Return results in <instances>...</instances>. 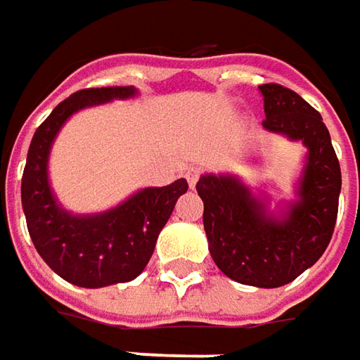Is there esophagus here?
Masks as SVG:
<instances>
[{"instance_id":"1","label":"esophagus","mask_w":360,"mask_h":360,"mask_svg":"<svg viewBox=\"0 0 360 360\" xmlns=\"http://www.w3.org/2000/svg\"><path fill=\"white\" fill-rule=\"evenodd\" d=\"M199 177H200L199 167H191V169L187 171V181H189V187H195V185H197V181H199Z\"/></svg>"}]
</instances>
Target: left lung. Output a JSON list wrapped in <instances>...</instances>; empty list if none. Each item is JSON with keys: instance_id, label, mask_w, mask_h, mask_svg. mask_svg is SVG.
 Wrapping results in <instances>:
<instances>
[{"instance_id": "left-lung-1", "label": "left lung", "mask_w": 360, "mask_h": 360, "mask_svg": "<svg viewBox=\"0 0 360 360\" xmlns=\"http://www.w3.org/2000/svg\"><path fill=\"white\" fill-rule=\"evenodd\" d=\"M264 128L302 139L309 149L300 185V200L283 221L264 211L262 202L234 177L202 175V224L214 264L234 282L280 288L314 266L329 246L339 211L341 167L321 114L297 92L268 82Z\"/></svg>"}]
</instances>
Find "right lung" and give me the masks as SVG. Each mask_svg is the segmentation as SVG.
Segmentation results:
<instances>
[{
    "instance_id": "obj_1",
    "label": "right lung",
    "mask_w": 360,
    "mask_h": 360,
    "mask_svg": "<svg viewBox=\"0 0 360 360\" xmlns=\"http://www.w3.org/2000/svg\"><path fill=\"white\" fill-rule=\"evenodd\" d=\"M134 86L84 88L63 100L37 128L21 179L27 229L41 258L63 280L80 288L129 282L148 266L161 229L189 183L143 189L120 207L94 217H72L57 205L46 181V158L65 120L77 110L129 98Z\"/></svg>"
}]
</instances>
